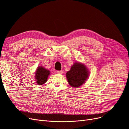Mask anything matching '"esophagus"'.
Returning a JSON list of instances; mask_svg holds the SVG:
<instances>
[{
    "label": "esophagus",
    "instance_id": "1",
    "mask_svg": "<svg viewBox=\"0 0 129 129\" xmlns=\"http://www.w3.org/2000/svg\"><path fill=\"white\" fill-rule=\"evenodd\" d=\"M57 73L58 74H62V73H63V71H57Z\"/></svg>",
    "mask_w": 129,
    "mask_h": 129
}]
</instances>
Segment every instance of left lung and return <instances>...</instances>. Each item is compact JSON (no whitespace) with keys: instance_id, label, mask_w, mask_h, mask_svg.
<instances>
[{"instance_id":"8db88e82","label":"left lung","mask_w":129,"mask_h":129,"mask_svg":"<svg viewBox=\"0 0 129 129\" xmlns=\"http://www.w3.org/2000/svg\"><path fill=\"white\" fill-rule=\"evenodd\" d=\"M89 71L84 63L76 62L66 73L69 84L72 87L77 88L83 84L89 76Z\"/></svg>"}]
</instances>
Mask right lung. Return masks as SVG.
Masks as SVG:
<instances>
[{
	"label": "right lung",
	"instance_id": "add662e5",
	"mask_svg": "<svg viewBox=\"0 0 129 129\" xmlns=\"http://www.w3.org/2000/svg\"><path fill=\"white\" fill-rule=\"evenodd\" d=\"M50 72L45 67L40 66L37 67L35 72L34 78L38 85H42L47 81L48 77L50 75Z\"/></svg>",
	"mask_w": 129,
	"mask_h": 129
}]
</instances>
